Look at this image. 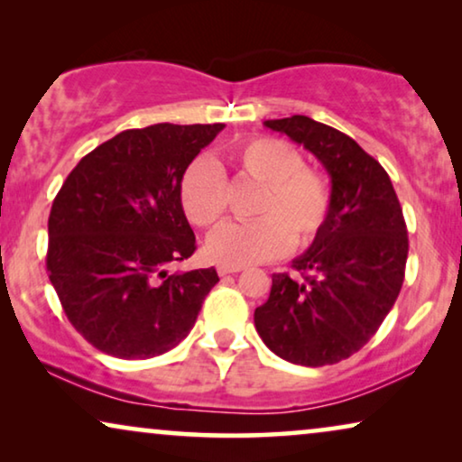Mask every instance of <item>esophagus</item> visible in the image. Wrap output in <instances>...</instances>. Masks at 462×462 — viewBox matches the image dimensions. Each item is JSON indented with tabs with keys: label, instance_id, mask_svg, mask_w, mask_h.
<instances>
[{
	"label": "esophagus",
	"instance_id": "esophagus-1",
	"mask_svg": "<svg viewBox=\"0 0 462 462\" xmlns=\"http://www.w3.org/2000/svg\"><path fill=\"white\" fill-rule=\"evenodd\" d=\"M217 271H218V275H233V273H239L242 267H236V264H218Z\"/></svg>",
	"mask_w": 462,
	"mask_h": 462
}]
</instances>
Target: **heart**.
Masks as SVG:
<instances>
[{
    "instance_id": "1",
    "label": "heart",
    "mask_w": 462,
    "mask_h": 462,
    "mask_svg": "<svg viewBox=\"0 0 462 462\" xmlns=\"http://www.w3.org/2000/svg\"><path fill=\"white\" fill-rule=\"evenodd\" d=\"M231 166L244 180L261 185L252 223H226L208 237L206 250L223 264H254L305 248L324 229L330 214V185L318 170L302 166L292 144L256 136L233 147ZM180 206L198 226L217 225L226 212V182L218 163L208 157L193 162L180 180Z\"/></svg>"
}]
</instances>
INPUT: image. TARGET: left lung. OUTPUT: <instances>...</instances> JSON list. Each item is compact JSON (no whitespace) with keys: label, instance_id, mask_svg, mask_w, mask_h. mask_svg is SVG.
<instances>
[{"label":"left lung","instance_id":"obj_1","mask_svg":"<svg viewBox=\"0 0 462 462\" xmlns=\"http://www.w3.org/2000/svg\"><path fill=\"white\" fill-rule=\"evenodd\" d=\"M264 125L313 153L330 174V214L294 258L302 275L275 273L256 307L258 337L290 364H338L374 337L395 305L408 258V231L389 174L351 136L307 116Z\"/></svg>","mask_w":462,"mask_h":462}]
</instances>
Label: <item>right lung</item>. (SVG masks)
Wrapping results in <instances>:
<instances>
[{
  "label": "right lung",
  "mask_w": 462,
  "mask_h": 462,
  "mask_svg": "<svg viewBox=\"0 0 462 462\" xmlns=\"http://www.w3.org/2000/svg\"><path fill=\"white\" fill-rule=\"evenodd\" d=\"M225 124L125 130L88 153L62 182L48 218L50 282L69 321L119 359L174 349L191 332L217 269L176 271L195 236L180 180Z\"/></svg>",
  "instance_id": "add662e5"
}]
</instances>
